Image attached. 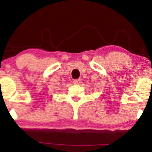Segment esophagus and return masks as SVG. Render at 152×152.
Returning <instances> with one entry per match:
<instances>
[{
    "mask_svg": "<svg viewBox=\"0 0 152 152\" xmlns=\"http://www.w3.org/2000/svg\"><path fill=\"white\" fill-rule=\"evenodd\" d=\"M81 81H81V79H76L73 81V84H75L76 85H79L81 84Z\"/></svg>",
    "mask_w": 152,
    "mask_h": 152,
    "instance_id": "esophagus-1",
    "label": "esophagus"
}]
</instances>
